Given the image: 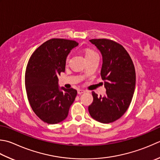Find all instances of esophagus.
Returning <instances> with one entry per match:
<instances>
[{
	"instance_id": "esophagus-1",
	"label": "esophagus",
	"mask_w": 160,
	"mask_h": 160,
	"mask_svg": "<svg viewBox=\"0 0 160 160\" xmlns=\"http://www.w3.org/2000/svg\"><path fill=\"white\" fill-rule=\"evenodd\" d=\"M84 92H84V91L82 90V89H78V94H82V93H83Z\"/></svg>"
}]
</instances>
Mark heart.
Wrapping results in <instances>:
<instances>
[{
  "instance_id": "heart-1",
  "label": "heart",
  "mask_w": 160,
  "mask_h": 160,
  "mask_svg": "<svg viewBox=\"0 0 160 160\" xmlns=\"http://www.w3.org/2000/svg\"><path fill=\"white\" fill-rule=\"evenodd\" d=\"M84 55H85V58H86V59H87V62L91 60V59H95V58H99L98 53L95 52L92 48H87L84 49ZM70 58H71L70 54L67 55V57H66V58H65V64H68V62H69V61H70Z\"/></svg>"
}]
</instances>
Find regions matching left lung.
Segmentation results:
<instances>
[{
    "instance_id": "obj_1",
    "label": "left lung",
    "mask_w": 160,
    "mask_h": 160,
    "mask_svg": "<svg viewBox=\"0 0 160 160\" xmlns=\"http://www.w3.org/2000/svg\"><path fill=\"white\" fill-rule=\"evenodd\" d=\"M102 55L101 76L106 88L105 96L92 92L93 101L89 112L93 119L112 123L123 116L132 101L136 83L133 62L124 47L113 40H89Z\"/></svg>"
}]
</instances>
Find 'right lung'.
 <instances>
[{
  "instance_id": "obj_1",
  "label": "right lung",
  "mask_w": 160,
  "mask_h": 160,
  "mask_svg": "<svg viewBox=\"0 0 160 160\" xmlns=\"http://www.w3.org/2000/svg\"><path fill=\"white\" fill-rule=\"evenodd\" d=\"M76 41L51 39L38 47L28 60L25 84L28 101L41 120L55 124L67 117L77 95L73 88L59 89L58 76L65 71V58Z\"/></svg>"
}]
</instances>
